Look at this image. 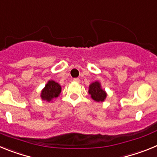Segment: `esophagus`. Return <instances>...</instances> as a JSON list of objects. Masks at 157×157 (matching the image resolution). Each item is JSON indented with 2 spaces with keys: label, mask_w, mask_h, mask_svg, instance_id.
Masks as SVG:
<instances>
[{
  "label": "esophagus",
  "mask_w": 157,
  "mask_h": 157,
  "mask_svg": "<svg viewBox=\"0 0 157 157\" xmlns=\"http://www.w3.org/2000/svg\"><path fill=\"white\" fill-rule=\"evenodd\" d=\"M73 81L75 82H79L80 79L78 78H74V79H73Z\"/></svg>",
  "instance_id": "34e87169"
}]
</instances>
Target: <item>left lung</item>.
Listing matches in <instances>:
<instances>
[{
    "mask_svg": "<svg viewBox=\"0 0 157 157\" xmlns=\"http://www.w3.org/2000/svg\"><path fill=\"white\" fill-rule=\"evenodd\" d=\"M88 93L91 98L97 102H103L107 98V93L102 89L100 82L96 81L89 86Z\"/></svg>",
    "mask_w": 157,
    "mask_h": 157,
    "instance_id": "left-lung-1",
    "label": "left lung"
}]
</instances>
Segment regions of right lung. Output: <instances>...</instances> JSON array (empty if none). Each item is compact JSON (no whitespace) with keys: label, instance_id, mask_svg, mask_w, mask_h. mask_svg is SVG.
<instances>
[{"label":"right lung","instance_id":"right-lung-1","mask_svg":"<svg viewBox=\"0 0 157 157\" xmlns=\"http://www.w3.org/2000/svg\"><path fill=\"white\" fill-rule=\"evenodd\" d=\"M60 93H61V86L53 80H49L41 90V98L43 101L50 102L53 99L58 98Z\"/></svg>","mask_w":157,"mask_h":157}]
</instances>
